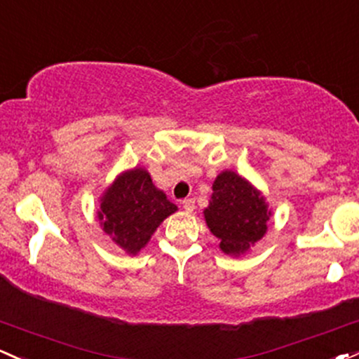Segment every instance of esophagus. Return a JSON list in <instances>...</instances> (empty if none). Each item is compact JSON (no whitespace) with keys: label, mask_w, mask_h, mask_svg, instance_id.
<instances>
[{"label":"esophagus","mask_w":359,"mask_h":359,"mask_svg":"<svg viewBox=\"0 0 359 359\" xmlns=\"http://www.w3.org/2000/svg\"><path fill=\"white\" fill-rule=\"evenodd\" d=\"M182 208L186 210L187 212H192L196 210V204H194V199H184L182 201Z\"/></svg>","instance_id":"obj_1"}]
</instances>
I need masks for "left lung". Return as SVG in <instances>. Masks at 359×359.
I'll return each instance as SVG.
<instances>
[{
    "instance_id": "1",
    "label": "left lung",
    "mask_w": 359,
    "mask_h": 359,
    "mask_svg": "<svg viewBox=\"0 0 359 359\" xmlns=\"http://www.w3.org/2000/svg\"><path fill=\"white\" fill-rule=\"evenodd\" d=\"M208 228L228 255L245 254L267 231L273 216L262 192L245 177L223 170L212 182L210 204L203 211Z\"/></svg>"
}]
</instances>
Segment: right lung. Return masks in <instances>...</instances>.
<instances>
[{"instance_id":"1","label":"right lung","mask_w":359,"mask_h":359,"mask_svg":"<svg viewBox=\"0 0 359 359\" xmlns=\"http://www.w3.org/2000/svg\"><path fill=\"white\" fill-rule=\"evenodd\" d=\"M175 211V204L153 184L147 168L135 167L121 172L105 189L97 218L119 249L136 255L147 247L161 222Z\"/></svg>"}]
</instances>
